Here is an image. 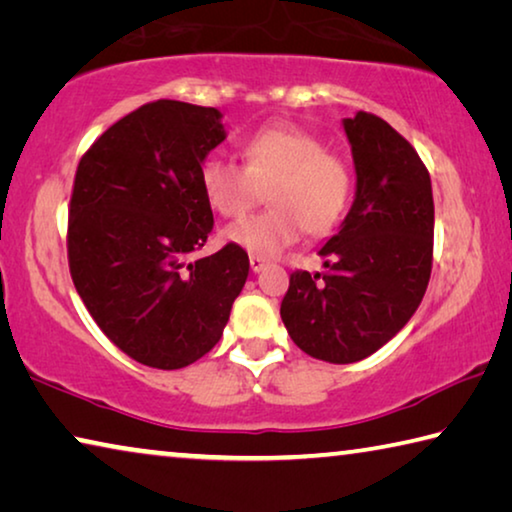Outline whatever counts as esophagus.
I'll return each instance as SVG.
<instances>
[{
    "mask_svg": "<svg viewBox=\"0 0 512 512\" xmlns=\"http://www.w3.org/2000/svg\"><path fill=\"white\" fill-rule=\"evenodd\" d=\"M249 265H251V270H254V272H261V270H265L267 258L258 256V254H251V256H249Z\"/></svg>",
    "mask_w": 512,
    "mask_h": 512,
    "instance_id": "1",
    "label": "esophagus"
}]
</instances>
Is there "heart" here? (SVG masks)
<instances>
[{
  "label": "heart",
  "instance_id": "b5f03b06",
  "mask_svg": "<svg viewBox=\"0 0 512 512\" xmlns=\"http://www.w3.org/2000/svg\"><path fill=\"white\" fill-rule=\"evenodd\" d=\"M242 165L208 158L199 170L201 192L215 213L245 215L267 192L265 213L245 217L226 231L233 245L274 256L301 238L326 236L347 213L354 172L338 152L324 149L315 133L295 124H272L240 145Z\"/></svg>",
  "mask_w": 512,
  "mask_h": 512
}]
</instances>
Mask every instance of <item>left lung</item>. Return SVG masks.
Here are the masks:
<instances>
[{
  "mask_svg": "<svg viewBox=\"0 0 512 512\" xmlns=\"http://www.w3.org/2000/svg\"><path fill=\"white\" fill-rule=\"evenodd\" d=\"M345 131L354 206L320 249L326 272H292L281 301L292 342L338 365L372 356L404 329L433 265V192L420 154L372 113L347 117Z\"/></svg>",
  "mask_w": 512,
  "mask_h": 512,
  "instance_id": "1",
  "label": "left lung"
}]
</instances>
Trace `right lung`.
<instances>
[{"label":"right lung","instance_id":"1","mask_svg":"<svg viewBox=\"0 0 512 512\" xmlns=\"http://www.w3.org/2000/svg\"><path fill=\"white\" fill-rule=\"evenodd\" d=\"M220 111L158 99L124 115L81 156L67 211V263L108 340L142 365L181 370L222 338L249 274L213 233L201 192L206 154L224 140Z\"/></svg>","mask_w":512,"mask_h":512}]
</instances>
